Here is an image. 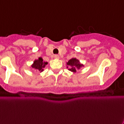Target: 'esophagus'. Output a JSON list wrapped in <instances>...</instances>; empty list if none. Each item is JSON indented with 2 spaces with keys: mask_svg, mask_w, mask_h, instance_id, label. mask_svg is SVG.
I'll use <instances>...</instances> for the list:
<instances>
[{
  "mask_svg": "<svg viewBox=\"0 0 124 124\" xmlns=\"http://www.w3.org/2000/svg\"><path fill=\"white\" fill-rule=\"evenodd\" d=\"M54 57H55V59H59V56L58 55H55V56H54Z\"/></svg>",
  "mask_w": 124,
  "mask_h": 124,
  "instance_id": "1",
  "label": "esophagus"
}]
</instances>
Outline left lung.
<instances>
[{"label": "left lung", "mask_w": 124, "mask_h": 124, "mask_svg": "<svg viewBox=\"0 0 124 124\" xmlns=\"http://www.w3.org/2000/svg\"><path fill=\"white\" fill-rule=\"evenodd\" d=\"M67 67H69V71H72L73 72H76L77 69H79L81 67H83V65L82 64H80L79 60L76 59V58H72L70 59L67 62Z\"/></svg>", "instance_id": "1"}]
</instances>
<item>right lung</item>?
Segmentation results:
<instances>
[{
  "mask_svg": "<svg viewBox=\"0 0 124 124\" xmlns=\"http://www.w3.org/2000/svg\"><path fill=\"white\" fill-rule=\"evenodd\" d=\"M47 64H48V62H43V59L41 57H39L38 59L34 60V63L31 65V67H32L33 69L39 71V72H42L46 65H47Z\"/></svg>",
  "mask_w": 124,
  "mask_h": 124,
  "instance_id": "obj_1",
  "label": "right lung"
}]
</instances>
